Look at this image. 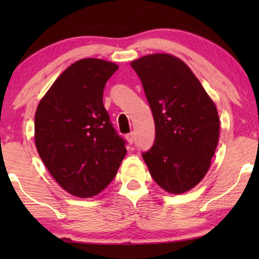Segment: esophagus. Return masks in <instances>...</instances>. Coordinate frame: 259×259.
Masks as SVG:
<instances>
[{
    "mask_svg": "<svg viewBox=\"0 0 259 259\" xmlns=\"http://www.w3.org/2000/svg\"><path fill=\"white\" fill-rule=\"evenodd\" d=\"M126 140L128 141L130 144H133V141H134V133L131 132V133L127 134V136H126Z\"/></svg>",
    "mask_w": 259,
    "mask_h": 259,
    "instance_id": "34e87169",
    "label": "esophagus"
}]
</instances>
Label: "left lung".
<instances>
[{"instance_id": "8db88e82", "label": "left lung", "mask_w": 259, "mask_h": 259, "mask_svg": "<svg viewBox=\"0 0 259 259\" xmlns=\"http://www.w3.org/2000/svg\"><path fill=\"white\" fill-rule=\"evenodd\" d=\"M143 83L155 125L153 146L144 152L152 178L180 194L193 189L211 165L219 139L214 102L185 62L151 54L131 62Z\"/></svg>"}]
</instances>
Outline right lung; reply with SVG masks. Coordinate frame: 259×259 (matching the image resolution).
<instances>
[{
  "instance_id": "right-lung-1",
  "label": "right lung",
  "mask_w": 259,
  "mask_h": 259,
  "mask_svg": "<svg viewBox=\"0 0 259 259\" xmlns=\"http://www.w3.org/2000/svg\"><path fill=\"white\" fill-rule=\"evenodd\" d=\"M119 67L100 59L70 65L41 99L35 113V145L56 183L80 198L100 193L126 155L105 109L106 82Z\"/></svg>"
}]
</instances>
